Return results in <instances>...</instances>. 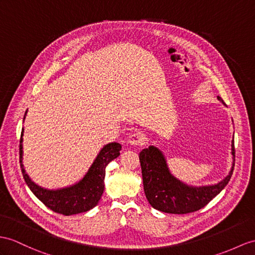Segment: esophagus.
Instances as JSON below:
<instances>
[{
    "mask_svg": "<svg viewBox=\"0 0 255 255\" xmlns=\"http://www.w3.org/2000/svg\"><path fill=\"white\" fill-rule=\"evenodd\" d=\"M128 141L129 144L133 146H138V145H142L145 142V137L144 135L139 132H134L128 135Z\"/></svg>",
    "mask_w": 255,
    "mask_h": 255,
    "instance_id": "1",
    "label": "esophagus"
}]
</instances>
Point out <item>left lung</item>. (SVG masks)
Segmentation results:
<instances>
[{"label": "left lung", "instance_id": "1", "mask_svg": "<svg viewBox=\"0 0 255 255\" xmlns=\"http://www.w3.org/2000/svg\"><path fill=\"white\" fill-rule=\"evenodd\" d=\"M224 104V101L217 96ZM233 166L229 174L215 185L194 187L173 176L165 158L157 147L149 146L139 152L142 184L147 200L151 207L164 213L186 214L200 210L219 195L228 184L235 166V145L232 141Z\"/></svg>", "mask_w": 255, "mask_h": 255}]
</instances>
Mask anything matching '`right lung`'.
I'll use <instances>...</instances> for the list:
<instances>
[{
	"label": "right lung",
	"instance_id": "obj_1",
	"mask_svg": "<svg viewBox=\"0 0 255 255\" xmlns=\"http://www.w3.org/2000/svg\"><path fill=\"white\" fill-rule=\"evenodd\" d=\"M22 135L23 128L19 145V159L22 176L30 190L33 192L34 196L40 201H42L48 209H51L54 212L63 215H73L86 212V211L97 206L105 188L104 179L105 174H106V166L110 161L120 156L121 145L119 142H110V144L104 146V148L97 154L96 159L91 165L88 173L79 183L70 186V187L49 190L42 188L41 186L31 181L23 169L21 144Z\"/></svg>",
	"mask_w": 255,
	"mask_h": 255
}]
</instances>
